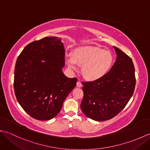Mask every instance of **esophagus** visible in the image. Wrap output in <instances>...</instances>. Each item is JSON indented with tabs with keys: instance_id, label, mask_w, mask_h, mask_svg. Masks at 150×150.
Wrapping results in <instances>:
<instances>
[{
	"instance_id": "1",
	"label": "esophagus",
	"mask_w": 150,
	"mask_h": 150,
	"mask_svg": "<svg viewBox=\"0 0 150 150\" xmlns=\"http://www.w3.org/2000/svg\"><path fill=\"white\" fill-rule=\"evenodd\" d=\"M82 86V84L81 82L80 81H78L77 82V88H81Z\"/></svg>"
}]
</instances>
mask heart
Returning <instances> with one entry per match:
<instances>
[{"mask_svg":"<svg viewBox=\"0 0 150 150\" xmlns=\"http://www.w3.org/2000/svg\"><path fill=\"white\" fill-rule=\"evenodd\" d=\"M66 62L71 69L82 65V73L86 79L95 81L106 76L113 65V57L109 51L97 47H82L75 50L73 55L66 57Z\"/></svg>","mask_w":150,"mask_h":150,"instance_id":"obj_1","label":"heart"}]
</instances>
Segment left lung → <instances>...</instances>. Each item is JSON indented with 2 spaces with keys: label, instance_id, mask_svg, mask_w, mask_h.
Instances as JSON below:
<instances>
[{
  "label": "left lung",
  "instance_id": "left-lung-1",
  "mask_svg": "<svg viewBox=\"0 0 150 150\" xmlns=\"http://www.w3.org/2000/svg\"><path fill=\"white\" fill-rule=\"evenodd\" d=\"M113 48L117 58L108 74L99 80L82 83L81 110L96 121L116 116L125 108L135 90V68L132 59L118 47Z\"/></svg>",
  "mask_w": 150,
  "mask_h": 150
}]
</instances>
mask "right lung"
Returning <instances> with one entry per match:
<instances>
[{
	"mask_svg": "<svg viewBox=\"0 0 150 150\" xmlns=\"http://www.w3.org/2000/svg\"><path fill=\"white\" fill-rule=\"evenodd\" d=\"M65 50L61 38L45 37L28 44L16 62L14 90L18 103L34 119L57 115L77 79L62 72Z\"/></svg>",
	"mask_w": 150,
	"mask_h": 150,
	"instance_id": "obj_1",
	"label": "right lung"
}]
</instances>
